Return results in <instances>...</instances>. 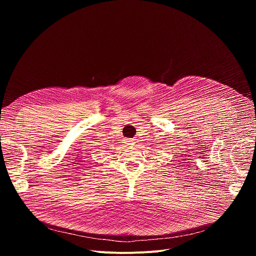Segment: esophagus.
<instances>
[{"label": "esophagus", "mask_w": 256, "mask_h": 256, "mask_svg": "<svg viewBox=\"0 0 256 256\" xmlns=\"http://www.w3.org/2000/svg\"><path fill=\"white\" fill-rule=\"evenodd\" d=\"M124 142L128 144H130L132 142V138H126V140H124Z\"/></svg>", "instance_id": "34e87169"}]
</instances>
